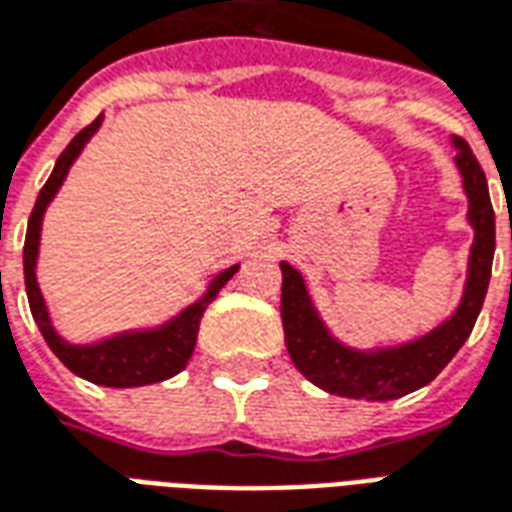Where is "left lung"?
<instances>
[{"instance_id": "left-lung-1", "label": "left lung", "mask_w": 512, "mask_h": 512, "mask_svg": "<svg viewBox=\"0 0 512 512\" xmlns=\"http://www.w3.org/2000/svg\"><path fill=\"white\" fill-rule=\"evenodd\" d=\"M453 143L458 149L456 165L464 176V189L469 198V222L475 227V244L469 255L464 298L448 323L426 333L423 339L401 347L374 352L350 350L325 331L306 295L301 274L293 266L282 263V325H285L287 352L295 369L317 388L347 399H399L404 393L429 385L469 339L491 279L497 230H494V208L488 198L486 173L475 160L467 140L456 138Z\"/></svg>"}]
</instances>
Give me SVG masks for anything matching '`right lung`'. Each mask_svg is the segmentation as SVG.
<instances>
[{"label": "right lung", "instance_id": "1", "mask_svg": "<svg viewBox=\"0 0 512 512\" xmlns=\"http://www.w3.org/2000/svg\"><path fill=\"white\" fill-rule=\"evenodd\" d=\"M102 124V116L83 127L70 146L59 154L54 173L48 176L45 187L37 195V203L32 208L29 217V227H26L24 241V282L26 295H29V309L43 339L48 347L54 350L59 361L70 369L73 374L83 377V380L94 382V385H108V388H135V385H151V382L168 380L173 374H179L187 361L192 358L195 342H198L200 317L206 312V306L217 298V293L227 285V279L236 274L238 266L227 268L211 282L208 293L200 298L198 304H192L189 309L173 317L170 323H165L157 331H138V333H121L113 339H105L92 347H78V344H67L54 331V325L48 320V309L43 304V295L34 279V263H37V246H40V225H43V214L51 198L56 195V189L62 187L67 170L75 162V157L81 154L86 146V140L92 138L97 127Z\"/></svg>", "mask_w": 512, "mask_h": 512}]
</instances>
